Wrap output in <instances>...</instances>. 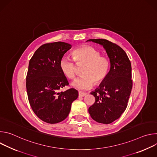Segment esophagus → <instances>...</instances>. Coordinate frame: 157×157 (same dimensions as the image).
Returning a JSON list of instances; mask_svg holds the SVG:
<instances>
[{"label": "esophagus", "mask_w": 157, "mask_h": 157, "mask_svg": "<svg viewBox=\"0 0 157 157\" xmlns=\"http://www.w3.org/2000/svg\"><path fill=\"white\" fill-rule=\"evenodd\" d=\"M86 93H82V92H79V97H84L86 96Z\"/></svg>", "instance_id": "esophagus-1"}]
</instances>
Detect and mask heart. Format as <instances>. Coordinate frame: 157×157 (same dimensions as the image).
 Returning <instances> with one entry per match:
<instances>
[{
	"mask_svg": "<svg viewBox=\"0 0 157 157\" xmlns=\"http://www.w3.org/2000/svg\"><path fill=\"white\" fill-rule=\"evenodd\" d=\"M73 56L78 64L84 63L82 76L75 79L71 86L80 91L87 90L101 83L107 77L109 70V61L106 56L89 46L76 48L73 52ZM59 68L63 74L69 79H73L76 75V65L73 59L68 56H63L59 63Z\"/></svg>",
	"mask_w": 157,
	"mask_h": 157,
	"instance_id": "heart-1",
	"label": "heart"
}]
</instances>
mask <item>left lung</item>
I'll return each instance as SVG.
<instances>
[{"label":"left lung","instance_id":"obj_1","mask_svg":"<svg viewBox=\"0 0 157 157\" xmlns=\"http://www.w3.org/2000/svg\"><path fill=\"white\" fill-rule=\"evenodd\" d=\"M102 46L110 61V70L105 79L94 91L96 99L88 111L95 121L109 124L119 119L126 107L132 88L130 61L124 50L105 39H90Z\"/></svg>","mask_w":157,"mask_h":157}]
</instances>
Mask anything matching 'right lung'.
<instances>
[{
  "mask_svg": "<svg viewBox=\"0 0 157 157\" xmlns=\"http://www.w3.org/2000/svg\"><path fill=\"white\" fill-rule=\"evenodd\" d=\"M71 44L62 41L46 43L39 47L30 60L26 87L30 106L41 121L56 124L68 117L78 91L71 88L59 92L68 85L59 63Z\"/></svg>",
  "mask_w": 157,
  "mask_h": 157,
  "instance_id": "right-lung-1",
  "label": "right lung"
}]
</instances>
